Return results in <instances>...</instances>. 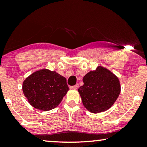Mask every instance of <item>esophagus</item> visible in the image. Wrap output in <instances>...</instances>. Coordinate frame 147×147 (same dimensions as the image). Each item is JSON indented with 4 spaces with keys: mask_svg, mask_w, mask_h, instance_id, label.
<instances>
[{
    "mask_svg": "<svg viewBox=\"0 0 147 147\" xmlns=\"http://www.w3.org/2000/svg\"><path fill=\"white\" fill-rule=\"evenodd\" d=\"M78 87H79V86H78V84H76V85L74 86H71L70 87V89H72V90H77Z\"/></svg>",
    "mask_w": 147,
    "mask_h": 147,
    "instance_id": "esophagus-1",
    "label": "esophagus"
}]
</instances>
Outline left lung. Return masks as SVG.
Returning <instances> with one entry per match:
<instances>
[{
    "instance_id": "obj_1",
    "label": "left lung",
    "mask_w": 147,
    "mask_h": 147,
    "mask_svg": "<svg viewBox=\"0 0 147 147\" xmlns=\"http://www.w3.org/2000/svg\"><path fill=\"white\" fill-rule=\"evenodd\" d=\"M83 82L78 92L84 107L92 113H100L111 108L121 90L118 78L102 66L86 74Z\"/></svg>"
}]
</instances>
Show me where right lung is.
Wrapping results in <instances>:
<instances>
[{"label":"right lung","instance_id":"right-lung-1","mask_svg":"<svg viewBox=\"0 0 147 147\" xmlns=\"http://www.w3.org/2000/svg\"><path fill=\"white\" fill-rule=\"evenodd\" d=\"M22 89L29 103L42 111L57 107L69 90L65 78L48 69L37 70L28 76Z\"/></svg>","mask_w":147,"mask_h":147}]
</instances>
